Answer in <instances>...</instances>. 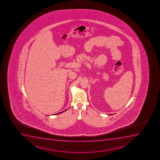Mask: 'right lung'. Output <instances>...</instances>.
<instances>
[{"mask_svg": "<svg viewBox=\"0 0 160 160\" xmlns=\"http://www.w3.org/2000/svg\"><path fill=\"white\" fill-rule=\"evenodd\" d=\"M64 111H62V112H64ZM62 112H61L58 113H57V114H59V113H60Z\"/></svg>", "mask_w": 160, "mask_h": 160, "instance_id": "right-lung-1", "label": "right lung"}]
</instances>
